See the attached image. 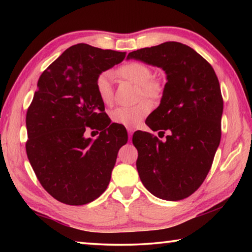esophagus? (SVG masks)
Listing matches in <instances>:
<instances>
[{"instance_id": "34e87169", "label": "esophagus", "mask_w": 252, "mask_h": 252, "mask_svg": "<svg viewBox=\"0 0 252 252\" xmlns=\"http://www.w3.org/2000/svg\"><path fill=\"white\" fill-rule=\"evenodd\" d=\"M133 129L132 127H127V134H129V139L132 138V134H133Z\"/></svg>"}]
</instances>
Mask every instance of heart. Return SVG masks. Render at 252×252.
Instances as JSON below:
<instances>
[{"mask_svg": "<svg viewBox=\"0 0 252 252\" xmlns=\"http://www.w3.org/2000/svg\"><path fill=\"white\" fill-rule=\"evenodd\" d=\"M118 74L131 82L140 85L143 96L157 99L159 97L162 88L160 83L152 80V71L141 62H130L119 67ZM96 91L104 104H111L113 100L112 74L103 72L96 79ZM151 106L148 102H140L133 106H118L111 112V120L126 127L138 126L150 112Z\"/></svg>", "mask_w": 252, "mask_h": 252, "instance_id": "obj_1", "label": "heart"}]
</instances>
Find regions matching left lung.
I'll use <instances>...</instances> for the list:
<instances>
[{"instance_id": "1", "label": "left lung", "mask_w": 252, "mask_h": 252, "mask_svg": "<svg viewBox=\"0 0 252 252\" xmlns=\"http://www.w3.org/2000/svg\"><path fill=\"white\" fill-rule=\"evenodd\" d=\"M136 60L164 71L160 104L146 123L152 131L170 130L165 141L138 131L136 169L143 186L157 198L178 201L202 185L221 139L223 101L212 66L179 42L130 52Z\"/></svg>"}]
</instances>
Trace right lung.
Segmentation results:
<instances>
[{"instance_id": "right-lung-1", "label": "right lung", "mask_w": 252, "mask_h": 252, "mask_svg": "<svg viewBox=\"0 0 252 252\" xmlns=\"http://www.w3.org/2000/svg\"><path fill=\"white\" fill-rule=\"evenodd\" d=\"M126 52L80 43L65 50L37 81L27 113V155L42 187L58 201L82 206L109 186L118 152L127 141L121 125L109 126L96 91L102 72ZM101 130L95 140L85 133Z\"/></svg>"}]
</instances>
